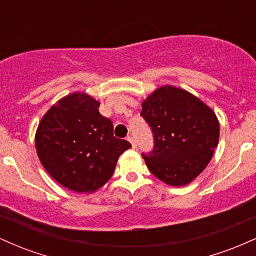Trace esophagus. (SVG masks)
<instances>
[{
	"label": "esophagus",
	"mask_w": 256,
	"mask_h": 256,
	"mask_svg": "<svg viewBox=\"0 0 256 256\" xmlns=\"http://www.w3.org/2000/svg\"><path fill=\"white\" fill-rule=\"evenodd\" d=\"M128 142H130V143H131L132 148H136V146H137V142H136V140H134V137L128 136Z\"/></svg>",
	"instance_id": "obj_1"
}]
</instances>
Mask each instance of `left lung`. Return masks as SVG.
<instances>
[{
    "instance_id": "1",
    "label": "left lung",
    "mask_w": 256,
    "mask_h": 256,
    "mask_svg": "<svg viewBox=\"0 0 256 256\" xmlns=\"http://www.w3.org/2000/svg\"><path fill=\"white\" fill-rule=\"evenodd\" d=\"M140 116L154 134L149 171L171 186H185L204 171L219 144L220 124L204 102L180 88L165 85L142 104Z\"/></svg>"
}]
</instances>
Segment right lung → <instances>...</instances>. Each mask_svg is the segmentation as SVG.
<instances>
[{"label": "right lung", "instance_id": "obj_1", "mask_svg": "<svg viewBox=\"0 0 256 256\" xmlns=\"http://www.w3.org/2000/svg\"><path fill=\"white\" fill-rule=\"evenodd\" d=\"M100 102L73 92L44 114L36 132V150L46 171L76 192H98L113 176L119 156L131 148L113 134V122L100 114Z\"/></svg>", "mask_w": 256, "mask_h": 256}]
</instances>
